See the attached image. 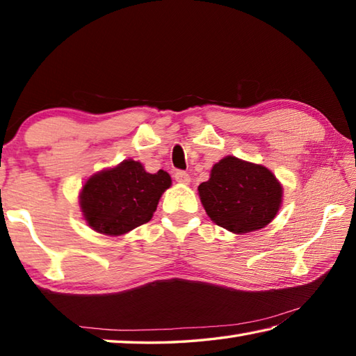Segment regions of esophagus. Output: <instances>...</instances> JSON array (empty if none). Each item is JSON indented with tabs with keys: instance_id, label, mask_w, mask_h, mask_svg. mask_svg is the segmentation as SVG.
<instances>
[{
	"instance_id": "obj_1",
	"label": "esophagus",
	"mask_w": 356,
	"mask_h": 356,
	"mask_svg": "<svg viewBox=\"0 0 356 356\" xmlns=\"http://www.w3.org/2000/svg\"><path fill=\"white\" fill-rule=\"evenodd\" d=\"M174 179H176L179 184H184V185L190 184V174H186L185 171H177L174 174Z\"/></svg>"
}]
</instances>
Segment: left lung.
<instances>
[{"instance_id":"left-lung-1","label":"left lung","mask_w":356,"mask_h":356,"mask_svg":"<svg viewBox=\"0 0 356 356\" xmlns=\"http://www.w3.org/2000/svg\"><path fill=\"white\" fill-rule=\"evenodd\" d=\"M197 191L210 220L234 234L265 227L282 202V186L272 171L232 155L213 165Z\"/></svg>"}]
</instances>
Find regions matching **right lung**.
Listing matches in <instances>:
<instances>
[{
  "label": "right lung",
  "mask_w": 356,
  "mask_h": 356,
  "mask_svg": "<svg viewBox=\"0 0 356 356\" xmlns=\"http://www.w3.org/2000/svg\"><path fill=\"white\" fill-rule=\"evenodd\" d=\"M171 186L166 171L150 174L140 161L124 160L86 180L80 207L88 226L105 236H122L150 221L163 193Z\"/></svg>",
  "instance_id": "obj_1"
}]
</instances>
